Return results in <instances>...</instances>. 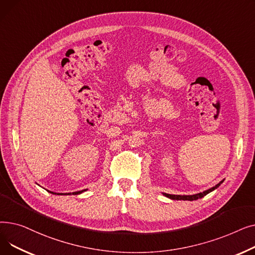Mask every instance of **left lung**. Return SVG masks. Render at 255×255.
<instances>
[{
  "label": "left lung",
  "instance_id": "obj_1",
  "mask_svg": "<svg viewBox=\"0 0 255 255\" xmlns=\"http://www.w3.org/2000/svg\"><path fill=\"white\" fill-rule=\"evenodd\" d=\"M223 181H224V180H222V181L219 182L216 186L212 187V188H210V189H208V190H206V191H204V192L196 193V194H193V195H175V194H167V193H163V195H165L166 197H168V198H170V199H176V200H190V202H192V200H196V199H198V198H202V197H204L205 195H207L208 193L212 192L213 190L217 189L218 187L223 183Z\"/></svg>",
  "mask_w": 255,
  "mask_h": 255
}]
</instances>
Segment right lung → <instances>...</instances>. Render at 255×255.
<instances>
[{
	"label": "right lung",
	"mask_w": 255,
	"mask_h": 255,
	"mask_svg": "<svg viewBox=\"0 0 255 255\" xmlns=\"http://www.w3.org/2000/svg\"><path fill=\"white\" fill-rule=\"evenodd\" d=\"M48 191V190H47ZM85 191H87V189H84V190H80V191H76V192H72V194L73 195H76V194H80V193H83V192H85ZM49 193H51V194H59V195H62L63 193H56V192H52V191H48ZM71 193H65V195H70Z\"/></svg>",
	"instance_id": "obj_1"
}]
</instances>
